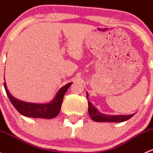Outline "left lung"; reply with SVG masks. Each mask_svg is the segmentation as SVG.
Masks as SVG:
<instances>
[{
    "instance_id": "left-lung-1",
    "label": "left lung",
    "mask_w": 153,
    "mask_h": 153,
    "mask_svg": "<svg viewBox=\"0 0 153 153\" xmlns=\"http://www.w3.org/2000/svg\"><path fill=\"white\" fill-rule=\"evenodd\" d=\"M88 97V94H87ZM88 113L91 118L96 122H114V123H118V122H123L127 120L130 119L135 114H130V115H107L97 111L95 107L92 105V104L88 101Z\"/></svg>"
}]
</instances>
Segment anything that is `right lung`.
<instances>
[{"label":"right lung","instance_id":"add662e5","mask_svg":"<svg viewBox=\"0 0 153 153\" xmlns=\"http://www.w3.org/2000/svg\"><path fill=\"white\" fill-rule=\"evenodd\" d=\"M71 83L72 82L67 84L62 88H60L53 101L43 104L24 102V101L15 98L9 93L5 82L4 83V85L5 91L10 102L20 114L27 117L51 119L57 116L59 113L65 94L67 91Z\"/></svg>","mask_w":153,"mask_h":153}]
</instances>
